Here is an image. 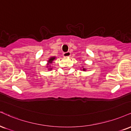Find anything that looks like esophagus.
<instances>
[{
	"mask_svg": "<svg viewBox=\"0 0 131 131\" xmlns=\"http://www.w3.org/2000/svg\"><path fill=\"white\" fill-rule=\"evenodd\" d=\"M63 56L64 57H69L71 56V52H63Z\"/></svg>",
	"mask_w": 131,
	"mask_h": 131,
	"instance_id": "1",
	"label": "esophagus"
}]
</instances>
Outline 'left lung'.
<instances>
[{
    "mask_svg": "<svg viewBox=\"0 0 131 131\" xmlns=\"http://www.w3.org/2000/svg\"><path fill=\"white\" fill-rule=\"evenodd\" d=\"M82 70H83V71H86V69H85V68H83Z\"/></svg>",
    "mask_w": 131,
    "mask_h": 131,
    "instance_id": "left-lung-1",
    "label": "left lung"
}]
</instances>
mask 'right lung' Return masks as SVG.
<instances>
[{"label":"right lung","mask_w":131,"mask_h":131,"mask_svg":"<svg viewBox=\"0 0 131 131\" xmlns=\"http://www.w3.org/2000/svg\"><path fill=\"white\" fill-rule=\"evenodd\" d=\"M56 59V57H50L49 59V60L48 61V64H48V66H47V67L48 68V67H50V64L51 63H52V61ZM52 69V68H49L48 70H51Z\"/></svg>","instance_id":"obj_1"}]
</instances>
